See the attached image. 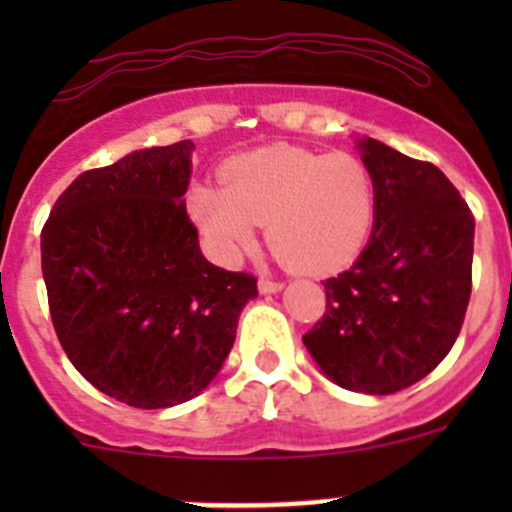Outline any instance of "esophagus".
Returning <instances> with one entry per match:
<instances>
[{"mask_svg":"<svg viewBox=\"0 0 512 512\" xmlns=\"http://www.w3.org/2000/svg\"><path fill=\"white\" fill-rule=\"evenodd\" d=\"M260 292L262 294H272V292H280L282 289V282H277V280H270V277H262L260 280Z\"/></svg>","mask_w":512,"mask_h":512,"instance_id":"obj_1","label":"esophagus"}]
</instances>
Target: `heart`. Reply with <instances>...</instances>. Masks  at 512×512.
<instances>
[{
    "label": "heart",
    "instance_id": "b5f03b06",
    "mask_svg": "<svg viewBox=\"0 0 512 512\" xmlns=\"http://www.w3.org/2000/svg\"><path fill=\"white\" fill-rule=\"evenodd\" d=\"M225 188L195 185L188 208L215 255L232 260L267 223L272 252L292 270L329 275L359 257L376 220V185L349 153L270 146L230 160Z\"/></svg>",
    "mask_w": 512,
    "mask_h": 512
}]
</instances>
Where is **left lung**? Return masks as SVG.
I'll return each mask as SVG.
<instances>
[{
    "label": "left lung",
    "instance_id": "left-lung-1",
    "mask_svg": "<svg viewBox=\"0 0 512 512\" xmlns=\"http://www.w3.org/2000/svg\"><path fill=\"white\" fill-rule=\"evenodd\" d=\"M359 143L376 185L374 230L359 260L324 282L327 309L302 342L334 384L386 396L431 374L456 344L476 220L433 163Z\"/></svg>",
    "mask_w": 512,
    "mask_h": 512
}]
</instances>
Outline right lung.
<instances>
[{
  "mask_svg": "<svg viewBox=\"0 0 512 512\" xmlns=\"http://www.w3.org/2000/svg\"><path fill=\"white\" fill-rule=\"evenodd\" d=\"M193 141L81 173L41 230L51 322L71 364L121 404L168 409L198 396L235 342L257 277L200 252L183 195Z\"/></svg>",
  "mask_w": 512,
  "mask_h": 512,
  "instance_id": "obj_1",
  "label": "right lung"
}]
</instances>
